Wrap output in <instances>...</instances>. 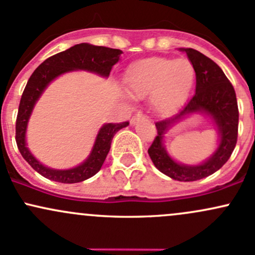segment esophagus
<instances>
[{
    "label": "esophagus",
    "instance_id": "34e87169",
    "mask_svg": "<svg viewBox=\"0 0 255 255\" xmlns=\"http://www.w3.org/2000/svg\"><path fill=\"white\" fill-rule=\"evenodd\" d=\"M144 116H143V113H142V112H137V113L135 114V116H132V118H131L130 119V123L131 124H135L136 122H137L138 119H141V118H143Z\"/></svg>",
    "mask_w": 255,
    "mask_h": 255
}]
</instances>
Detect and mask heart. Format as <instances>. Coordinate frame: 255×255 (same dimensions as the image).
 <instances>
[{
  "label": "heart",
  "instance_id": "b5f03b06",
  "mask_svg": "<svg viewBox=\"0 0 255 255\" xmlns=\"http://www.w3.org/2000/svg\"><path fill=\"white\" fill-rule=\"evenodd\" d=\"M193 80L194 69L188 59L153 57L131 68L127 86L133 97L150 95L155 112L169 116L187 97Z\"/></svg>",
  "mask_w": 255,
  "mask_h": 255
}]
</instances>
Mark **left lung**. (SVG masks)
Wrapping results in <instances>:
<instances>
[{"label":"left lung","mask_w":255,"mask_h":255,"mask_svg":"<svg viewBox=\"0 0 255 255\" xmlns=\"http://www.w3.org/2000/svg\"><path fill=\"white\" fill-rule=\"evenodd\" d=\"M196 73V94L176 116L155 123L157 133L148 154L158 170L177 181H196L218 171L229 160L237 143L238 106L236 92L221 68L193 48H183ZM202 110L210 114L219 128L221 143L205 163L186 167L172 161L162 146V135L172 122L186 114Z\"/></svg>","instance_id":"8db88e82"}]
</instances>
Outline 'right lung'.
<instances>
[{
  "mask_svg": "<svg viewBox=\"0 0 255 255\" xmlns=\"http://www.w3.org/2000/svg\"><path fill=\"white\" fill-rule=\"evenodd\" d=\"M122 53V51L116 48L94 46L90 43H79L68 48L67 51L59 52L47 58L31 74L19 103L17 122H15V141L24 159L43 177L62 183H75L94 176L100 171L101 166L105 163L114 135L120 128L128 127V122L109 123L101 128L89 159L84 161L81 165L68 170H53L43 166L25 146L26 125L36 101L39 100L46 86L63 73L84 69L108 76L112 67L119 61V56Z\"/></svg>",
  "mask_w": 255,
  "mask_h": 255,
  "instance_id": "right-lung-1",
  "label": "right lung"
}]
</instances>
